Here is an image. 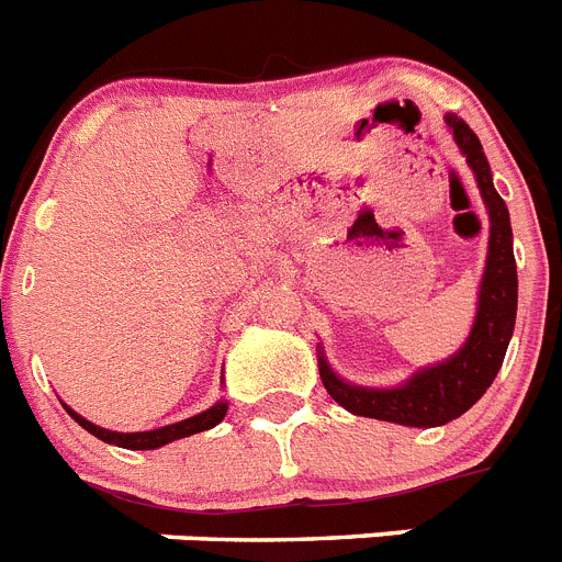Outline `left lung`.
Segmentation results:
<instances>
[{
	"label": "left lung",
	"mask_w": 562,
	"mask_h": 562,
	"mask_svg": "<svg viewBox=\"0 0 562 562\" xmlns=\"http://www.w3.org/2000/svg\"><path fill=\"white\" fill-rule=\"evenodd\" d=\"M454 131V139L465 154V162L477 177L488 220H492V237H488V259H485V277L480 285V308L471 337L451 360L419 371L400 389H360V385L342 383L328 362L319 357V376L325 391L337 400L342 408L360 417L385 419L400 426H446L485 394L494 383L503 357H506L508 339L517 317V266L512 251V223L503 196L494 191L492 168L483 154L477 134L465 125L460 116H446Z\"/></svg>",
	"instance_id": "left-lung-1"
}]
</instances>
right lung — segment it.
<instances>
[{"mask_svg":"<svg viewBox=\"0 0 562 562\" xmlns=\"http://www.w3.org/2000/svg\"><path fill=\"white\" fill-rule=\"evenodd\" d=\"M68 408V405H65ZM228 412V403H216L211 405L209 412L196 414L191 419H182V423H173V426H165V428H154V431H136V434H120V431H108V428H99L93 423H88L85 417H79L77 412L68 414L77 419L79 426L85 431H91L93 437H99L102 442H113V446H120V449H134V451H145V449H159L165 442H173V440H182V437H191V434H200V431H209L214 428L220 419L225 417Z\"/></svg>","mask_w":562,"mask_h":562,"instance_id":"right-lung-1","label":"right lung"}]
</instances>
